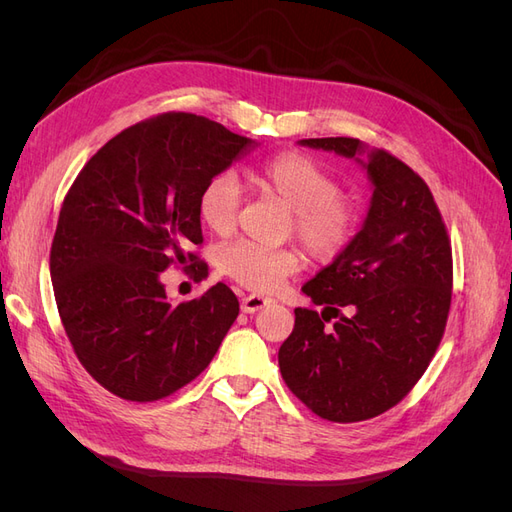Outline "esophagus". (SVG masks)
<instances>
[{"label":"esophagus","instance_id":"34e87169","mask_svg":"<svg viewBox=\"0 0 512 512\" xmlns=\"http://www.w3.org/2000/svg\"><path fill=\"white\" fill-rule=\"evenodd\" d=\"M271 303H273V299H269V297H260V294H247V297L241 299V312L254 314V312H260V309H265Z\"/></svg>","mask_w":512,"mask_h":512}]
</instances>
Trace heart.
<instances>
[{"instance_id":"1","label":"heart","mask_w":512,"mask_h":512,"mask_svg":"<svg viewBox=\"0 0 512 512\" xmlns=\"http://www.w3.org/2000/svg\"><path fill=\"white\" fill-rule=\"evenodd\" d=\"M258 183L277 203L292 211V230L307 254L327 262L350 243L356 228L352 200L339 192L329 168L299 151H286L267 160L258 170ZM241 183L232 173H220L200 192L198 213L215 235H228L237 226L241 207ZM220 269L245 288L271 292L286 277L301 269L297 250H265L250 241L222 247Z\"/></svg>"}]
</instances>
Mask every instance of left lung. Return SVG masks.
I'll list each match as a JSON object with an SVG mask.
<instances>
[{
    "label": "left lung",
    "mask_w": 512,
    "mask_h": 512,
    "mask_svg": "<svg viewBox=\"0 0 512 512\" xmlns=\"http://www.w3.org/2000/svg\"><path fill=\"white\" fill-rule=\"evenodd\" d=\"M299 145L356 160L374 194L361 230L303 286L330 316L294 309L277 361L309 410L333 423L367 421L399 404L436 354L451 309V241L427 183L391 153L346 136ZM339 306L353 314L324 330Z\"/></svg>",
    "instance_id": "1"
}]
</instances>
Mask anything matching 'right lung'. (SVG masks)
<instances>
[{
  "mask_svg": "<svg viewBox=\"0 0 512 512\" xmlns=\"http://www.w3.org/2000/svg\"><path fill=\"white\" fill-rule=\"evenodd\" d=\"M254 147L207 117L166 113L111 138L72 183L51 280L70 344L106 391L130 401L168 397L218 352L239 316L235 292L220 282L173 305L160 273L173 262L198 264L190 250L203 243L200 192ZM203 275L199 265L194 277Z\"/></svg>",
  "mask_w": 512,
  "mask_h": 512,
  "instance_id": "right-lung-1",
  "label": "right lung"
}]
</instances>
